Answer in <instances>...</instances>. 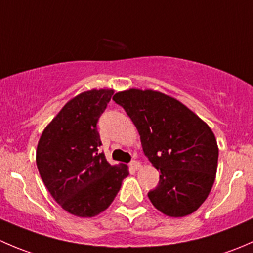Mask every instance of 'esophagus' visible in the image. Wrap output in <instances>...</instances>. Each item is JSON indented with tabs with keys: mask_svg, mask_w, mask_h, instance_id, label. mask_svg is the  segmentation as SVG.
<instances>
[{
	"mask_svg": "<svg viewBox=\"0 0 253 253\" xmlns=\"http://www.w3.org/2000/svg\"><path fill=\"white\" fill-rule=\"evenodd\" d=\"M129 167H131L133 170H138L139 168H141V163L137 162V160H132L131 164H129Z\"/></svg>",
	"mask_w": 253,
	"mask_h": 253,
	"instance_id": "34e87169",
	"label": "esophagus"
}]
</instances>
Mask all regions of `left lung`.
<instances>
[{"label":"left lung","instance_id":"8db88e82","mask_svg":"<svg viewBox=\"0 0 253 253\" xmlns=\"http://www.w3.org/2000/svg\"><path fill=\"white\" fill-rule=\"evenodd\" d=\"M112 100L125 109L141 136L145 157L160 170L148 192L165 215L193 213L208 197L218 168V144L208 125L176 99L155 90L119 91Z\"/></svg>","mask_w":253,"mask_h":253}]
</instances>
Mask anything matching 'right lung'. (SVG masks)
Masks as SVG:
<instances>
[{
    "instance_id": "1",
    "label": "right lung",
    "mask_w": 253,
    "mask_h": 253,
    "mask_svg": "<svg viewBox=\"0 0 253 253\" xmlns=\"http://www.w3.org/2000/svg\"><path fill=\"white\" fill-rule=\"evenodd\" d=\"M112 94V89L81 93L61 109L38 143V170L48 192L66 211L82 218L105 211L128 176L127 165H110L98 153L96 124Z\"/></svg>"
}]
</instances>
